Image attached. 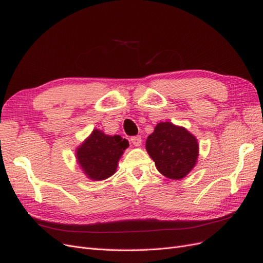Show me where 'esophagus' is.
<instances>
[{"label": "esophagus", "mask_w": 263, "mask_h": 263, "mask_svg": "<svg viewBox=\"0 0 263 263\" xmlns=\"http://www.w3.org/2000/svg\"><path fill=\"white\" fill-rule=\"evenodd\" d=\"M130 141H132V144H133L134 146H136V147H139V146L141 145V142H142L140 136H133V137L130 138Z\"/></svg>", "instance_id": "34e87169"}]
</instances>
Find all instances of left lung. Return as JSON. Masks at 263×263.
<instances>
[{"instance_id": "left-lung-1", "label": "left lung", "mask_w": 263, "mask_h": 263, "mask_svg": "<svg viewBox=\"0 0 263 263\" xmlns=\"http://www.w3.org/2000/svg\"><path fill=\"white\" fill-rule=\"evenodd\" d=\"M146 149L158 171L170 179H182L193 169L198 156L195 137L183 127L159 123L149 135Z\"/></svg>"}]
</instances>
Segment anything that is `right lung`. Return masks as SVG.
Here are the masks:
<instances>
[{
	"mask_svg": "<svg viewBox=\"0 0 263 263\" xmlns=\"http://www.w3.org/2000/svg\"><path fill=\"white\" fill-rule=\"evenodd\" d=\"M128 146V141L118 135L107 136L95 129L78 149L79 164L90 179L104 180L115 173L119 158Z\"/></svg>",
	"mask_w": 263,
	"mask_h": 263,
	"instance_id": "add662e5",
	"label": "right lung"
}]
</instances>
